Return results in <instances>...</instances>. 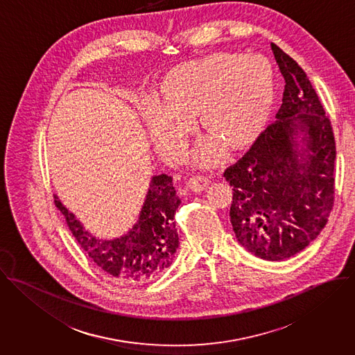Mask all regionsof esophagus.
I'll list each match as a JSON object with an SVG mask.
<instances>
[{
	"label": "esophagus",
	"mask_w": 355,
	"mask_h": 355,
	"mask_svg": "<svg viewBox=\"0 0 355 355\" xmlns=\"http://www.w3.org/2000/svg\"><path fill=\"white\" fill-rule=\"evenodd\" d=\"M210 184V180L205 175H193L188 180L187 185L189 189L195 191V192H200L203 189H206V187Z\"/></svg>",
	"instance_id": "obj_1"
}]
</instances>
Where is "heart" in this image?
I'll return each mask as SVG.
<instances>
[{"label": "heart", "mask_w": 355, "mask_h": 355, "mask_svg": "<svg viewBox=\"0 0 355 355\" xmlns=\"http://www.w3.org/2000/svg\"><path fill=\"white\" fill-rule=\"evenodd\" d=\"M275 76L262 56L214 53L177 66L164 79L160 101L146 112L152 140L162 155L181 160L188 137L200 126L210 133L196 153L202 164H213L223 145L240 149L263 129L273 103Z\"/></svg>", "instance_id": "b5f03b06"}]
</instances>
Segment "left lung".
<instances>
[{"mask_svg": "<svg viewBox=\"0 0 355 355\" xmlns=\"http://www.w3.org/2000/svg\"><path fill=\"white\" fill-rule=\"evenodd\" d=\"M270 46L285 80L277 121L223 177L233 187L229 215L239 243L258 258L283 261L304 250L328 222L336 145L306 72L276 44Z\"/></svg>", "mask_w": 355, "mask_h": 355, "instance_id": "8db88e82", "label": "left lung"}]
</instances>
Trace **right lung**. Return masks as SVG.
Here are the masks:
<instances>
[{
  "label": "right lung",
  "instance_id": "obj_1",
  "mask_svg": "<svg viewBox=\"0 0 355 355\" xmlns=\"http://www.w3.org/2000/svg\"><path fill=\"white\" fill-rule=\"evenodd\" d=\"M53 199L82 250L112 277L129 284L148 283L173 263L180 244L174 214L181 205L173 187V177L160 174L150 180L137 223L129 233L114 240L92 236L58 196Z\"/></svg>",
  "mask_w": 355,
  "mask_h": 355
}]
</instances>
